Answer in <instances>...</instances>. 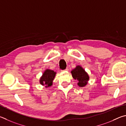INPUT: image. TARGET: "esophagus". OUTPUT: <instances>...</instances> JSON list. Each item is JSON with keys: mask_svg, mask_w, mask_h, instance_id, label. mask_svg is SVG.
Masks as SVG:
<instances>
[{"mask_svg": "<svg viewBox=\"0 0 126 126\" xmlns=\"http://www.w3.org/2000/svg\"><path fill=\"white\" fill-rule=\"evenodd\" d=\"M69 71V69H67V68H66V69H65L64 70H63V71Z\"/></svg>", "mask_w": 126, "mask_h": 126, "instance_id": "1", "label": "esophagus"}]
</instances>
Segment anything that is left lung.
I'll use <instances>...</instances> for the list:
<instances>
[{"label":"left lung","instance_id":"8db88e82","mask_svg":"<svg viewBox=\"0 0 126 126\" xmlns=\"http://www.w3.org/2000/svg\"><path fill=\"white\" fill-rule=\"evenodd\" d=\"M71 72L73 78L78 81V85L79 87H84L87 84L88 81L89 80V76L81 66H76Z\"/></svg>","mask_w":126,"mask_h":126}]
</instances>
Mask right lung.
Instances as JSON below:
<instances>
[{"label": "right lung", "mask_w": 126, "mask_h": 126, "mask_svg": "<svg viewBox=\"0 0 126 126\" xmlns=\"http://www.w3.org/2000/svg\"><path fill=\"white\" fill-rule=\"evenodd\" d=\"M56 72L51 70H46L40 79V83L42 85H45V87H50L52 85V81L56 75Z\"/></svg>", "instance_id": "add662e5"}]
</instances>
